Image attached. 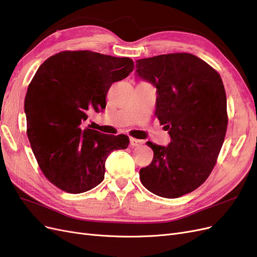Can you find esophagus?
Instances as JSON below:
<instances>
[{"label":"esophagus","mask_w":257,"mask_h":257,"mask_svg":"<svg viewBox=\"0 0 257 257\" xmlns=\"http://www.w3.org/2000/svg\"><path fill=\"white\" fill-rule=\"evenodd\" d=\"M144 144L143 141H139V139H136V138H130V145L132 148H136V147H139L142 146Z\"/></svg>","instance_id":"1"}]
</instances>
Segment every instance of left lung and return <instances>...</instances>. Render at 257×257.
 <instances>
[{"label": "left lung", "mask_w": 257, "mask_h": 257, "mask_svg": "<svg viewBox=\"0 0 257 257\" xmlns=\"http://www.w3.org/2000/svg\"><path fill=\"white\" fill-rule=\"evenodd\" d=\"M135 75L157 88L155 114L172 139L147 143L154 155L141 181L155 195L180 197L206 181L222 148L228 120L221 76L191 53L137 60Z\"/></svg>", "instance_id": "1"}]
</instances>
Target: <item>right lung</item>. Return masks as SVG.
<instances>
[{"label": "right lung", "instance_id": "right-lung-1", "mask_svg": "<svg viewBox=\"0 0 257 257\" xmlns=\"http://www.w3.org/2000/svg\"><path fill=\"white\" fill-rule=\"evenodd\" d=\"M134 69L130 58L89 50L63 51L38 67L25 99L27 133L36 161L48 180L78 194L103 181L105 162L125 149V135L84 127L92 111H103L110 85Z\"/></svg>", "mask_w": 257, "mask_h": 257}]
</instances>
